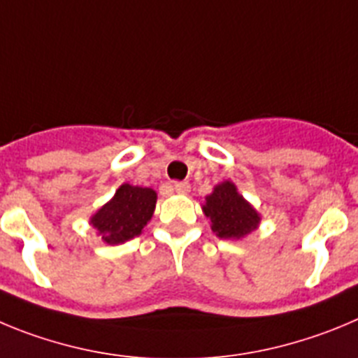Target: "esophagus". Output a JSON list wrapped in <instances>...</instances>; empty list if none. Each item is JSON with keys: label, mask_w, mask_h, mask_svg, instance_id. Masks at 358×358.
<instances>
[{"label": "esophagus", "mask_w": 358, "mask_h": 358, "mask_svg": "<svg viewBox=\"0 0 358 358\" xmlns=\"http://www.w3.org/2000/svg\"><path fill=\"white\" fill-rule=\"evenodd\" d=\"M175 191L178 194H189L191 192V183L189 182H175Z\"/></svg>", "instance_id": "34e87169"}]
</instances>
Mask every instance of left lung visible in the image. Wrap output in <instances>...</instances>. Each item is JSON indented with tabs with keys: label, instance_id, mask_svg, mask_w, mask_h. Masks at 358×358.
I'll list each match as a JSON object with an SVG mask.
<instances>
[{
	"label": "left lung",
	"instance_id": "obj_1",
	"mask_svg": "<svg viewBox=\"0 0 358 358\" xmlns=\"http://www.w3.org/2000/svg\"><path fill=\"white\" fill-rule=\"evenodd\" d=\"M203 214L210 219V228L221 239L241 241L260 224V214L235 187L234 182L224 180L205 196L201 205Z\"/></svg>",
	"mask_w": 358,
	"mask_h": 358
}]
</instances>
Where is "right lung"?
<instances>
[{"label":"right lung","instance_id":"1","mask_svg":"<svg viewBox=\"0 0 358 358\" xmlns=\"http://www.w3.org/2000/svg\"><path fill=\"white\" fill-rule=\"evenodd\" d=\"M157 205V192L150 187L119 185L115 194L89 219L105 244H123L143 234Z\"/></svg>","mask_w":358,"mask_h":358}]
</instances>
